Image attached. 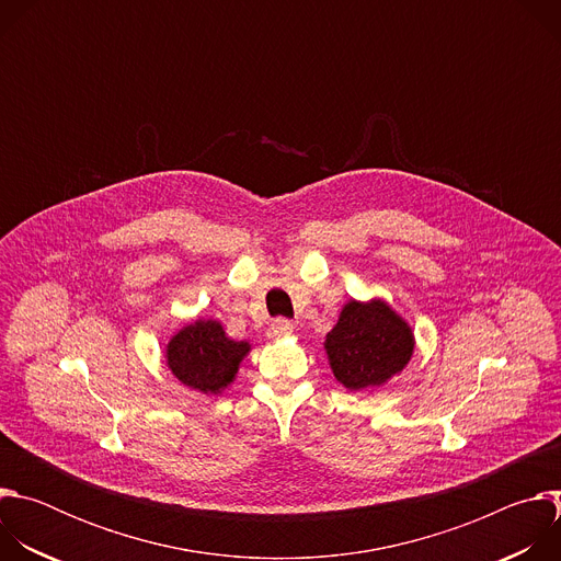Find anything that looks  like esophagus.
Segmentation results:
<instances>
[{"mask_svg": "<svg viewBox=\"0 0 561 561\" xmlns=\"http://www.w3.org/2000/svg\"><path fill=\"white\" fill-rule=\"evenodd\" d=\"M290 333H293V322H290V319H284V317L273 319L271 327H268V337H273V340L286 337Z\"/></svg>", "mask_w": 561, "mask_h": 561, "instance_id": "1", "label": "esophagus"}]
</instances>
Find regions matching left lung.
I'll use <instances>...</instances> for the list:
<instances>
[{
	"label": "left lung",
	"instance_id": "1",
	"mask_svg": "<svg viewBox=\"0 0 561 561\" xmlns=\"http://www.w3.org/2000/svg\"><path fill=\"white\" fill-rule=\"evenodd\" d=\"M324 348L333 375L348 390L386 383L409 364L415 337L411 327L381 299L348 301Z\"/></svg>",
	"mask_w": 561,
	"mask_h": 561
}]
</instances>
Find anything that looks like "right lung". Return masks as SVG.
Wrapping results in <instances>:
<instances>
[{
  "label": "right lung",
  "mask_w": 561,
  "mask_h": 561,
  "mask_svg": "<svg viewBox=\"0 0 561 561\" xmlns=\"http://www.w3.org/2000/svg\"><path fill=\"white\" fill-rule=\"evenodd\" d=\"M249 351V342L226 337L219 322L197 319L169 342L167 357L169 368L184 386L217 394L234 379L239 362Z\"/></svg>",
  "instance_id": "add662e5"
}]
</instances>
